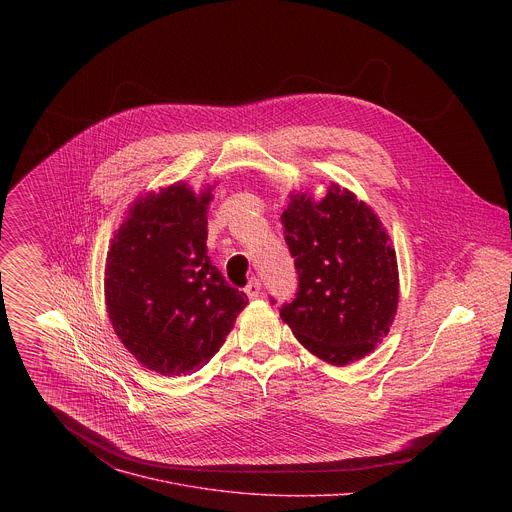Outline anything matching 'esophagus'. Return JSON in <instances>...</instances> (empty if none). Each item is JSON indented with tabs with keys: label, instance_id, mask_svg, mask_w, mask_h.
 Segmentation results:
<instances>
[{
	"label": "esophagus",
	"instance_id": "esophagus-1",
	"mask_svg": "<svg viewBox=\"0 0 512 512\" xmlns=\"http://www.w3.org/2000/svg\"><path fill=\"white\" fill-rule=\"evenodd\" d=\"M260 290H262L260 282H258L256 278H252V280L248 282V286H246V295H248L250 299H256V297L260 295Z\"/></svg>",
	"mask_w": 512,
	"mask_h": 512
}]
</instances>
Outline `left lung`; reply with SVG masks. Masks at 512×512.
I'll return each mask as SVG.
<instances>
[{
	"label": "left lung",
	"instance_id": "obj_1",
	"mask_svg": "<svg viewBox=\"0 0 512 512\" xmlns=\"http://www.w3.org/2000/svg\"><path fill=\"white\" fill-rule=\"evenodd\" d=\"M282 224L297 270V293L280 307L282 319L329 365L363 359L388 335L398 307L388 232L366 203L335 183L321 201L292 195Z\"/></svg>",
	"mask_w": 512,
	"mask_h": 512
}]
</instances>
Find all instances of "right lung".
Segmentation results:
<instances>
[{"label":"right lung","instance_id":"1","mask_svg":"<svg viewBox=\"0 0 512 512\" xmlns=\"http://www.w3.org/2000/svg\"><path fill=\"white\" fill-rule=\"evenodd\" d=\"M211 187L187 183L140 197L116 230L104 295L124 347L165 376L207 365L246 307V293L226 284L207 256Z\"/></svg>","mask_w":512,"mask_h":512}]
</instances>
